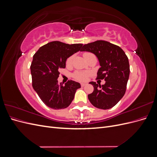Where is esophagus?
Masks as SVG:
<instances>
[{
    "label": "esophagus",
    "instance_id": "1",
    "mask_svg": "<svg viewBox=\"0 0 157 157\" xmlns=\"http://www.w3.org/2000/svg\"><path fill=\"white\" fill-rule=\"evenodd\" d=\"M80 86H81L82 87H84V86H86V84H84V83H81V84H80Z\"/></svg>",
    "mask_w": 157,
    "mask_h": 157
}]
</instances>
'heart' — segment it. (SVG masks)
Returning <instances> with one entry per match:
<instances>
[{
    "instance_id": "1",
    "label": "heart",
    "mask_w": 157,
    "mask_h": 157,
    "mask_svg": "<svg viewBox=\"0 0 157 157\" xmlns=\"http://www.w3.org/2000/svg\"><path fill=\"white\" fill-rule=\"evenodd\" d=\"M92 54L90 52H84L83 54V56L84 58H86V57L89 55ZM73 56H71L66 60V65H71L73 60ZM90 75V73L88 71H77L73 74V77L76 80L80 82H85L87 80L88 77Z\"/></svg>"
}]
</instances>
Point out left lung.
<instances>
[{
    "instance_id": "1",
    "label": "left lung",
    "mask_w": 157,
    "mask_h": 157,
    "mask_svg": "<svg viewBox=\"0 0 157 157\" xmlns=\"http://www.w3.org/2000/svg\"><path fill=\"white\" fill-rule=\"evenodd\" d=\"M80 51L96 55L101 67L96 79H104L105 84L90 82L94 91L88 96L89 101L98 109H108L115 106L124 96L130 75V65L125 52L118 46L105 40L84 44Z\"/></svg>"
}]
</instances>
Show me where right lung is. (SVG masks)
<instances>
[{
	"label": "right lung",
	"instance_id": "right-lung-1",
	"mask_svg": "<svg viewBox=\"0 0 157 157\" xmlns=\"http://www.w3.org/2000/svg\"><path fill=\"white\" fill-rule=\"evenodd\" d=\"M82 44H65L59 41L41 46L33 56L31 65L32 86L46 105L54 109L67 107L80 84L73 80L58 84L60 69L65 68L66 59L78 52Z\"/></svg>",
	"mask_w": 157,
	"mask_h": 157
}]
</instances>
